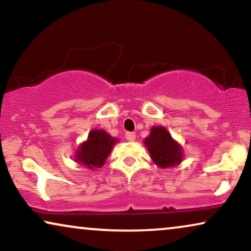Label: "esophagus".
Masks as SVG:
<instances>
[{
	"label": "esophagus",
	"mask_w": 251,
	"mask_h": 251,
	"mask_svg": "<svg viewBox=\"0 0 251 251\" xmlns=\"http://www.w3.org/2000/svg\"><path fill=\"white\" fill-rule=\"evenodd\" d=\"M125 136H126V140L129 141V142H133V141L136 139L135 133H133V132H127Z\"/></svg>",
	"instance_id": "34e87169"
}]
</instances>
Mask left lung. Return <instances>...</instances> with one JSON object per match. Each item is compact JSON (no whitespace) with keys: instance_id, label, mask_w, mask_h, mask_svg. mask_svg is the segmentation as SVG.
<instances>
[{"instance_id":"8db88e82","label":"left lung","mask_w":251,"mask_h":251,"mask_svg":"<svg viewBox=\"0 0 251 251\" xmlns=\"http://www.w3.org/2000/svg\"><path fill=\"white\" fill-rule=\"evenodd\" d=\"M152 161L160 168L174 167L183 160V148L173 139L164 126H152L150 134L144 139Z\"/></svg>"}]
</instances>
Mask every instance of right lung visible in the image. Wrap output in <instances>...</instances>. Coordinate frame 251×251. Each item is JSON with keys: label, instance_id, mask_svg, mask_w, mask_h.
Listing matches in <instances>:
<instances>
[{"label": "right lung", "instance_id": "add662e5", "mask_svg": "<svg viewBox=\"0 0 251 251\" xmlns=\"http://www.w3.org/2000/svg\"><path fill=\"white\" fill-rule=\"evenodd\" d=\"M118 139L112 137L103 129H92L87 140L77 148L74 159L86 168L95 169L104 165Z\"/></svg>", "mask_w": 251, "mask_h": 251}]
</instances>
